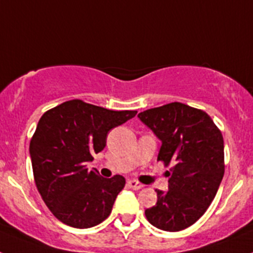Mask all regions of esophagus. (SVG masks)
<instances>
[{"label":"esophagus","mask_w":253,"mask_h":253,"mask_svg":"<svg viewBox=\"0 0 253 253\" xmlns=\"http://www.w3.org/2000/svg\"><path fill=\"white\" fill-rule=\"evenodd\" d=\"M128 185H129V187H131V189H133V190H139V189H142L143 186H144V185H143V184L138 182L137 180H129L128 181Z\"/></svg>","instance_id":"34e87169"}]
</instances>
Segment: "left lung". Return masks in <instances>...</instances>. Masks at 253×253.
Masks as SVG:
<instances>
[{
	"instance_id": "obj_1",
	"label": "left lung",
	"mask_w": 253,
	"mask_h": 253,
	"mask_svg": "<svg viewBox=\"0 0 253 253\" xmlns=\"http://www.w3.org/2000/svg\"><path fill=\"white\" fill-rule=\"evenodd\" d=\"M138 118L162 142L157 161L172 166L169 190H156L157 204L144 213L158 229L182 231L207 211L222 182V131L205 111L181 102L148 109Z\"/></svg>"
}]
</instances>
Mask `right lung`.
Wrapping results in <instances>:
<instances>
[{"instance_id": "1", "label": "right lung", "mask_w": 253, "mask_h": 253, "mask_svg": "<svg viewBox=\"0 0 253 253\" xmlns=\"http://www.w3.org/2000/svg\"><path fill=\"white\" fill-rule=\"evenodd\" d=\"M135 110L114 111L69 100L45 111L30 140L34 180L53 215L73 228H91L110 215L125 178H104L87 163L106 146L107 133Z\"/></svg>"}]
</instances>
